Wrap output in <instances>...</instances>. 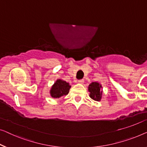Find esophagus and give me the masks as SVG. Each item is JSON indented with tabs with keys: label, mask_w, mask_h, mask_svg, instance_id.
<instances>
[{
	"label": "esophagus",
	"mask_w": 147,
	"mask_h": 147,
	"mask_svg": "<svg viewBox=\"0 0 147 147\" xmlns=\"http://www.w3.org/2000/svg\"><path fill=\"white\" fill-rule=\"evenodd\" d=\"M84 79H80V80H78V83H81V84H82V83H84Z\"/></svg>",
	"instance_id": "1"
}]
</instances>
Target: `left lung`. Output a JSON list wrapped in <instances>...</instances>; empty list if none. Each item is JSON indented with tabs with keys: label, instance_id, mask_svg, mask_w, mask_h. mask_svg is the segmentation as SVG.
I'll return each mask as SVG.
<instances>
[{
	"label": "left lung",
	"instance_id": "8db88e82",
	"mask_svg": "<svg viewBox=\"0 0 147 147\" xmlns=\"http://www.w3.org/2000/svg\"><path fill=\"white\" fill-rule=\"evenodd\" d=\"M101 87V85H100L98 82H92L89 85L88 90L90 92V97L92 99L96 101H100L102 96V91L100 90Z\"/></svg>",
	"mask_w": 147,
	"mask_h": 147
}]
</instances>
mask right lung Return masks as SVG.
I'll return each instance as SVG.
<instances>
[{"instance_id":"add662e5","label":"right lung","mask_w":147,"mask_h":147,"mask_svg":"<svg viewBox=\"0 0 147 147\" xmlns=\"http://www.w3.org/2000/svg\"><path fill=\"white\" fill-rule=\"evenodd\" d=\"M71 86L66 81L59 79L56 81L53 86H52L51 92V96L52 98H59L63 95H67L69 93Z\"/></svg>"}]
</instances>
